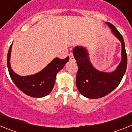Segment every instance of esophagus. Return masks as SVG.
I'll return each mask as SVG.
<instances>
[{
    "mask_svg": "<svg viewBox=\"0 0 132 132\" xmlns=\"http://www.w3.org/2000/svg\"><path fill=\"white\" fill-rule=\"evenodd\" d=\"M69 59L71 61H74L75 60V58H74V56H73V53H69Z\"/></svg>",
    "mask_w": 132,
    "mask_h": 132,
    "instance_id": "obj_1",
    "label": "esophagus"
}]
</instances>
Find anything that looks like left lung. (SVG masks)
I'll return each instance as SVG.
<instances>
[{
    "label": "left lung",
    "instance_id": "left-lung-1",
    "mask_svg": "<svg viewBox=\"0 0 132 132\" xmlns=\"http://www.w3.org/2000/svg\"><path fill=\"white\" fill-rule=\"evenodd\" d=\"M112 31L122 43V61L114 72L104 73L93 67L85 47L77 46L73 49V55L78 66L76 85L82 95L88 98L96 99L106 96L120 83L127 67V54L123 37L116 27L106 22Z\"/></svg>",
    "mask_w": 132,
    "mask_h": 132
}]
</instances>
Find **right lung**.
Wrapping results in <instances>:
<instances>
[{
  "label": "right lung",
  "instance_id": "add662e5",
  "mask_svg": "<svg viewBox=\"0 0 132 132\" xmlns=\"http://www.w3.org/2000/svg\"><path fill=\"white\" fill-rule=\"evenodd\" d=\"M12 44L7 55V66L10 78L14 83L24 94L34 98L47 96L52 92L55 82L56 75L69 59L56 57L43 70L30 76H20L12 71L10 67V59Z\"/></svg>",
  "mask_w": 132,
  "mask_h": 132
}]
</instances>
